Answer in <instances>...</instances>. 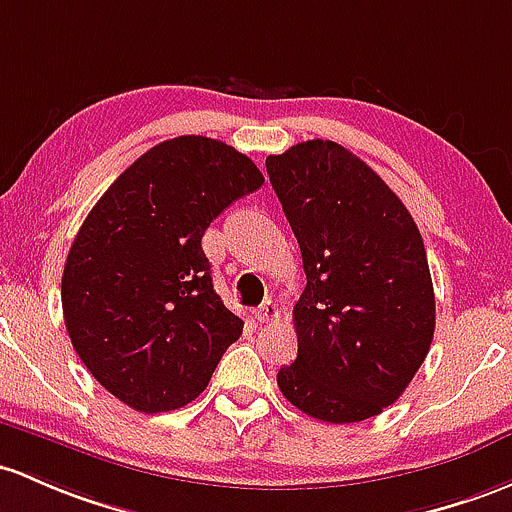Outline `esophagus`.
Returning <instances> with one entry per match:
<instances>
[{"mask_svg":"<svg viewBox=\"0 0 512 512\" xmlns=\"http://www.w3.org/2000/svg\"><path fill=\"white\" fill-rule=\"evenodd\" d=\"M278 317H280V307L273 300H266L256 310V320H261V322H276Z\"/></svg>","mask_w":512,"mask_h":512,"instance_id":"esophagus-1","label":"esophagus"}]
</instances>
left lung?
I'll use <instances>...</instances> for the list:
<instances>
[{"label": "left lung", "mask_w": 512, "mask_h": 512, "mask_svg": "<svg viewBox=\"0 0 512 512\" xmlns=\"http://www.w3.org/2000/svg\"><path fill=\"white\" fill-rule=\"evenodd\" d=\"M307 285L293 310L298 359L278 371L285 400L315 420L361 422L393 405L430 351L434 290L408 207L334 141L266 158Z\"/></svg>", "instance_id": "8db88e82"}]
</instances>
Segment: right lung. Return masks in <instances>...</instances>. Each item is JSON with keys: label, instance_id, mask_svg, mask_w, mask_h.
I'll return each mask as SVG.
<instances>
[{"label": "right lung", "instance_id": "add662e5", "mask_svg": "<svg viewBox=\"0 0 512 512\" xmlns=\"http://www.w3.org/2000/svg\"><path fill=\"white\" fill-rule=\"evenodd\" d=\"M263 185L236 148L178 136L148 148L82 222L63 298L70 342L114 398L139 412L192 403L244 322L214 293L202 236Z\"/></svg>", "mask_w": 512, "mask_h": 512}]
</instances>
